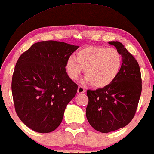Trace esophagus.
<instances>
[{
    "label": "esophagus",
    "mask_w": 154,
    "mask_h": 154,
    "mask_svg": "<svg viewBox=\"0 0 154 154\" xmlns=\"http://www.w3.org/2000/svg\"><path fill=\"white\" fill-rule=\"evenodd\" d=\"M85 91H86V90H85V88L83 87V86H79V87H78V93L83 94V93H84Z\"/></svg>",
    "instance_id": "esophagus-1"
}]
</instances>
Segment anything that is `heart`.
<instances>
[{
	"instance_id": "heart-1",
	"label": "heart",
	"mask_w": 154,
	"mask_h": 154,
	"mask_svg": "<svg viewBox=\"0 0 154 154\" xmlns=\"http://www.w3.org/2000/svg\"><path fill=\"white\" fill-rule=\"evenodd\" d=\"M120 53L115 48L90 46L77 52L67 60L66 70L70 79L75 80L84 69L86 83L103 88L112 83L122 66Z\"/></svg>"
}]
</instances>
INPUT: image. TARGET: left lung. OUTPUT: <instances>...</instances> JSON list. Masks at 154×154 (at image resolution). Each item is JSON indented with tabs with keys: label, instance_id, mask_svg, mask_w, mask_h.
Instances as JSON below:
<instances>
[{
	"label": "left lung",
	"instance_id": "obj_1",
	"mask_svg": "<svg viewBox=\"0 0 154 154\" xmlns=\"http://www.w3.org/2000/svg\"><path fill=\"white\" fill-rule=\"evenodd\" d=\"M122 56L118 75L109 85L88 90L86 118L96 131L106 133L126 126L136 112L142 90L140 67L120 42H109Z\"/></svg>",
	"mask_w": 154,
	"mask_h": 154
}]
</instances>
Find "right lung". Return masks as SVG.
Returning <instances> with one entry per match:
<instances>
[{"label":"right lung","mask_w":154,"mask_h":154,"mask_svg":"<svg viewBox=\"0 0 154 154\" xmlns=\"http://www.w3.org/2000/svg\"><path fill=\"white\" fill-rule=\"evenodd\" d=\"M79 46L57 41L34 43L19 57L12 77L16 112L28 128L47 133L62 122L78 85L66 71L67 60Z\"/></svg>","instance_id":"obj_1"}]
</instances>
